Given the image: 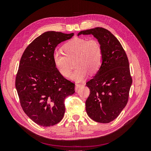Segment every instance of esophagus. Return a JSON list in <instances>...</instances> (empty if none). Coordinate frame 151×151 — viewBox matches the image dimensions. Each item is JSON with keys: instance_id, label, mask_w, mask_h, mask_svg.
<instances>
[{"instance_id": "obj_1", "label": "esophagus", "mask_w": 151, "mask_h": 151, "mask_svg": "<svg viewBox=\"0 0 151 151\" xmlns=\"http://www.w3.org/2000/svg\"><path fill=\"white\" fill-rule=\"evenodd\" d=\"M82 86H83V85L80 84H76V86H75V89H76V91H78V90L81 88Z\"/></svg>"}]
</instances>
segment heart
<instances>
[{
    "mask_svg": "<svg viewBox=\"0 0 151 151\" xmlns=\"http://www.w3.org/2000/svg\"><path fill=\"white\" fill-rule=\"evenodd\" d=\"M63 54L59 50L53 53V62L57 70L63 77L71 72V62L74 61L76 68L70 79L81 82L88 76L97 73L103 63V49L101 43L95 38H75L68 41L62 47Z\"/></svg>",
    "mask_w": 151,
    "mask_h": 151,
    "instance_id": "b5f03b06",
    "label": "heart"
}]
</instances>
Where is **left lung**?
<instances>
[{
    "mask_svg": "<svg viewBox=\"0 0 151 151\" xmlns=\"http://www.w3.org/2000/svg\"><path fill=\"white\" fill-rule=\"evenodd\" d=\"M80 35H92L101 45L102 65L86 83L90 94L86 109L94 121L108 123L118 117L129 100L132 83L129 60L119 41L108 30L98 27L81 31Z\"/></svg>",
    "mask_w": 151,
    "mask_h": 151,
    "instance_id": "left-lung-1",
    "label": "left lung"
}]
</instances>
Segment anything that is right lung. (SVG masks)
I'll return each instance as SVG.
<instances>
[{
    "label": "right lung",
    "instance_id": "obj_1",
    "mask_svg": "<svg viewBox=\"0 0 151 151\" xmlns=\"http://www.w3.org/2000/svg\"><path fill=\"white\" fill-rule=\"evenodd\" d=\"M74 35L45 32L27 47L21 57L16 88L23 111L40 126L60 122L65 113V99L75 93V84L58 72L53 62L57 45Z\"/></svg>",
    "mask_w": 151,
    "mask_h": 151
}]
</instances>
